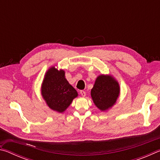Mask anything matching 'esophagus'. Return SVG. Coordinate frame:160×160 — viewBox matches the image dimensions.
I'll return each instance as SVG.
<instances>
[{
  "label": "esophagus",
  "mask_w": 160,
  "mask_h": 160,
  "mask_svg": "<svg viewBox=\"0 0 160 160\" xmlns=\"http://www.w3.org/2000/svg\"><path fill=\"white\" fill-rule=\"evenodd\" d=\"M80 94L81 95H82V97H85L86 96V92L84 90H81L80 92Z\"/></svg>",
  "instance_id": "esophagus-1"
}]
</instances>
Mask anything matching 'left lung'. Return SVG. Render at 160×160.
Listing matches in <instances>:
<instances>
[{
    "label": "left lung",
    "instance_id": "8db88e82",
    "mask_svg": "<svg viewBox=\"0 0 160 160\" xmlns=\"http://www.w3.org/2000/svg\"><path fill=\"white\" fill-rule=\"evenodd\" d=\"M120 91L118 82L112 75L101 74L96 78L91 90V97L100 111L107 112L116 103Z\"/></svg>",
    "mask_w": 160,
    "mask_h": 160
}]
</instances>
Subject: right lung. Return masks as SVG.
<instances>
[{
  "label": "right lung",
  "mask_w": 160,
  "mask_h": 160,
  "mask_svg": "<svg viewBox=\"0 0 160 160\" xmlns=\"http://www.w3.org/2000/svg\"><path fill=\"white\" fill-rule=\"evenodd\" d=\"M65 74L63 69L51 66L46 72L41 85V94L46 104L58 113H63L78 96Z\"/></svg>",
  "instance_id": "right-lung-1"
}]
</instances>
